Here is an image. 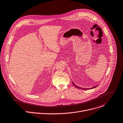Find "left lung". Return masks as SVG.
<instances>
[{
  "instance_id": "1",
  "label": "left lung",
  "mask_w": 123,
  "mask_h": 123,
  "mask_svg": "<svg viewBox=\"0 0 123 123\" xmlns=\"http://www.w3.org/2000/svg\"><path fill=\"white\" fill-rule=\"evenodd\" d=\"M72 85H73V86H74L76 88H78V89H83V90H88V89H93V88H95V87H97V86H94V87H92V88H81V87H79V86H77L73 82V81H72Z\"/></svg>"
}]
</instances>
